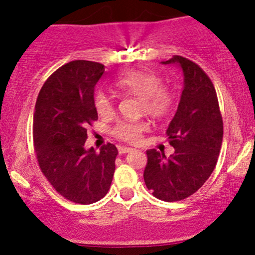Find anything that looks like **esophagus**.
Returning <instances> with one entry per match:
<instances>
[{
	"instance_id": "esophagus-1",
	"label": "esophagus",
	"mask_w": 255,
	"mask_h": 255,
	"mask_svg": "<svg viewBox=\"0 0 255 255\" xmlns=\"http://www.w3.org/2000/svg\"><path fill=\"white\" fill-rule=\"evenodd\" d=\"M133 148H129V146H120L118 148V153L120 154H126V153H129V151H132Z\"/></svg>"
}]
</instances>
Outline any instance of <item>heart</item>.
Segmentation results:
<instances>
[{
	"label": "heart",
	"mask_w": 255,
	"mask_h": 255,
	"mask_svg": "<svg viewBox=\"0 0 255 255\" xmlns=\"http://www.w3.org/2000/svg\"><path fill=\"white\" fill-rule=\"evenodd\" d=\"M160 79L148 71L135 70L122 76L116 81V87L125 94L140 97V109L151 117L160 118L168 115L173 107L174 95L170 89L161 86ZM95 109L100 116L112 115L113 104L111 97L99 91L95 95ZM146 129L143 122H120L113 128V134L121 140L134 143L142 137Z\"/></svg>",
	"instance_id": "obj_1"
}]
</instances>
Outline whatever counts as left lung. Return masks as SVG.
<instances>
[{
  "label": "left lung",
  "mask_w": 255,
  "mask_h": 255,
  "mask_svg": "<svg viewBox=\"0 0 255 255\" xmlns=\"http://www.w3.org/2000/svg\"><path fill=\"white\" fill-rule=\"evenodd\" d=\"M164 65H177L184 75L179 106L166 129L175 151L165 156L146 150L144 182L164 201H179L196 192L212 174L223 139V122L212 81L194 61L175 55Z\"/></svg>",
  "instance_id": "8db88e82"
}]
</instances>
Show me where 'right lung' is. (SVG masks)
<instances>
[{"label":"right lung","mask_w":255,"mask_h":255,"mask_svg":"<svg viewBox=\"0 0 255 255\" xmlns=\"http://www.w3.org/2000/svg\"><path fill=\"white\" fill-rule=\"evenodd\" d=\"M105 73L100 63L74 60L44 82L35 104L33 139L40 170L65 199L81 205L109 192L118 150L111 143L87 149V126L99 118L95 86Z\"/></svg>","instance_id":"add662e5"}]
</instances>
